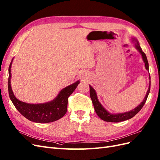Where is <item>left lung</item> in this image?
Here are the masks:
<instances>
[{
    "label": "left lung",
    "instance_id": "1",
    "mask_svg": "<svg viewBox=\"0 0 160 160\" xmlns=\"http://www.w3.org/2000/svg\"><path fill=\"white\" fill-rule=\"evenodd\" d=\"M131 41L133 43H134V46L139 52L140 54H141L142 57V59L145 63V67H146V70L149 71V64H148V61L147 59V57L145 54L144 52L142 51L141 47L139 46V41H138L137 38H131ZM149 88L148 90L146 93V96L142 101V102L140 103L138 106H137L136 108L130 110L129 111H127V112H124V113H109L108 111L106 110L103 107V105L101 104V103L99 101L98 99V96H97L96 91L95 89L92 88V86L89 85V89H90V97L92 101V103L93 104L95 111L96 113L98 114L99 117L105 122H115V123H118L120 122H123V121L129 119L131 118H132L133 116L136 115L139 111L142 109L143 108V106L144 105L145 103L147 100V98L148 97V95L150 91V85H151V78H150V75H149Z\"/></svg>",
    "mask_w": 160,
    "mask_h": 160
}]
</instances>
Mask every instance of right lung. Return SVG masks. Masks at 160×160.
I'll use <instances>...</instances> for the list:
<instances>
[{
	"mask_svg": "<svg viewBox=\"0 0 160 160\" xmlns=\"http://www.w3.org/2000/svg\"><path fill=\"white\" fill-rule=\"evenodd\" d=\"M14 58L8 67V88L10 99L16 109L24 117L35 123H50L63 117L67 113L69 97L77 88L80 83L78 80L75 83L66 87L57 95L56 98L49 102L31 104L22 102L14 96L11 85V66Z\"/></svg>",
	"mask_w": 160,
	"mask_h": 160,
	"instance_id": "1",
	"label": "right lung"
}]
</instances>
